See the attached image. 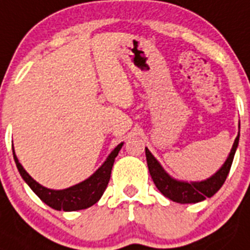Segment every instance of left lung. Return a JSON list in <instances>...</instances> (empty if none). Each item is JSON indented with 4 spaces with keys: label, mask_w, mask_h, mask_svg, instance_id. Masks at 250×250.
I'll return each instance as SVG.
<instances>
[{
    "label": "left lung",
    "mask_w": 250,
    "mask_h": 250,
    "mask_svg": "<svg viewBox=\"0 0 250 250\" xmlns=\"http://www.w3.org/2000/svg\"><path fill=\"white\" fill-rule=\"evenodd\" d=\"M239 143V132L234 140L233 147L229 152L228 158L213 176L204 180V182H179L176 179L171 178L169 174L163 169L159 161L152 156L151 152L145 147V155H146L147 167H149L150 175L152 182L156 185L160 193L164 196L169 198L173 202L180 203V204H189V203H199L202 200L213 196L216 191L219 190L222 185L224 184L225 179L228 176L230 170L231 163H233L234 154Z\"/></svg>",
    "instance_id": "1"
}]
</instances>
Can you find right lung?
Returning <instances> with one entry per match:
<instances>
[{"label": "right lung", "instance_id": "obj_1", "mask_svg": "<svg viewBox=\"0 0 250 250\" xmlns=\"http://www.w3.org/2000/svg\"><path fill=\"white\" fill-rule=\"evenodd\" d=\"M123 144L124 143H121L112 150L105 163L89 179H86V180L74 185V187L62 189V190H52V189H47V188L39 184L36 180H34L28 175L27 171L20 164L13 147L12 152L13 159H15V163H16V167L21 174L22 179L27 183L28 187L34 190V193L39 196L40 199L56 210L75 211L90 208L100 200L106 187L109 184L115 158L118 156L119 151L123 147Z\"/></svg>", "mask_w": 250, "mask_h": 250}]
</instances>
